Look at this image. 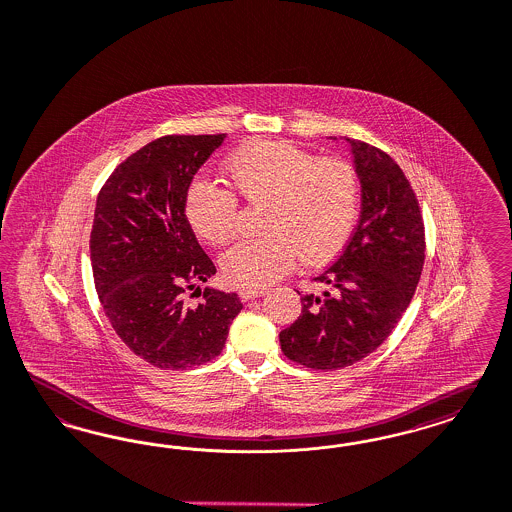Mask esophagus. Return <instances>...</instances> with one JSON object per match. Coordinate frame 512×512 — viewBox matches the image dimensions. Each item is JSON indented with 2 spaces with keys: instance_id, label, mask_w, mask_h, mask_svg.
Here are the masks:
<instances>
[{
  "instance_id": "esophagus-1",
  "label": "esophagus",
  "mask_w": 512,
  "mask_h": 512,
  "mask_svg": "<svg viewBox=\"0 0 512 512\" xmlns=\"http://www.w3.org/2000/svg\"><path fill=\"white\" fill-rule=\"evenodd\" d=\"M238 295L242 300L257 299V297L266 295V289H247V287H244V289H240Z\"/></svg>"
}]
</instances>
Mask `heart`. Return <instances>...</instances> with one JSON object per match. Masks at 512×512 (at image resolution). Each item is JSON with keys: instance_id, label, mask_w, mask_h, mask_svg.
<instances>
[{"instance_id": "1", "label": "heart", "mask_w": 512, "mask_h": 512, "mask_svg": "<svg viewBox=\"0 0 512 512\" xmlns=\"http://www.w3.org/2000/svg\"><path fill=\"white\" fill-rule=\"evenodd\" d=\"M230 187L247 204H265V236L244 240L223 255L230 283L263 289L280 280L297 257L304 265L331 261L352 234L359 183L352 164L316 159L287 141H249L225 160ZM191 229L212 246H225L238 230L240 208L229 189L194 179L185 193Z\"/></svg>"}]
</instances>
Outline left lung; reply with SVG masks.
<instances>
[{
	"instance_id": "1",
	"label": "left lung",
	"mask_w": 512,
	"mask_h": 512,
	"mask_svg": "<svg viewBox=\"0 0 512 512\" xmlns=\"http://www.w3.org/2000/svg\"><path fill=\"white\" fill-rule=\"evenodd\" d=\"M348 141L361 181L359 223L314 278L321 295H302L299 319L280 333L285 357L316 371L350 367L391 335L425 261L422 212L403 170L382 149Z\"/></svg>"
}]
</instances>
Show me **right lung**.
I'll use <instances>...</instances> for the list:
<instances>
[{"label": "right lung", "mask_w": 512, "mask_h": 512, "mask_svg": "<svg viewBox=\"0 0 512 512\" xmlns=\"http://www.w3.org/2000/svg\"><path fill=\"white\" fill-rule=\"evenodd\" d=\"M225 138L151 141L115 168L96 200L90 261L98 297L124 344L164 371L212 361L242 310L236 293L212 287L187 304V291L208 282L215 265L185 217V193Z\"/></svg>", "instance_id": "right-lung-1"}]
</instances>
